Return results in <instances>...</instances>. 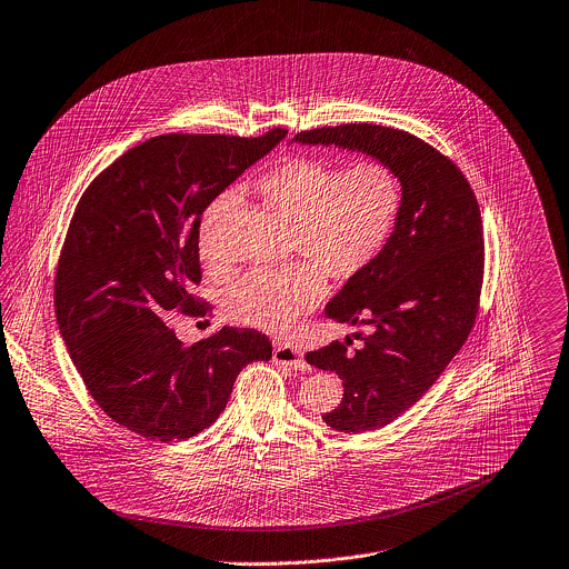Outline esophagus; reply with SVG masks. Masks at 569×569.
Segmentation results:
<instances>
[{"mask_svg": "<svg viewBox=\"0 0 569 569\" xmlns=\"http://www.w3.org/2000/svg\"><path fill=\"white\" fill-rule=\"evenodd\" d=\"M273 360L280 362V365H287V367H291L296 371H309V365L302 360L300 351L296 347H289V345H276Z\"/></svg>", "mask_w": 569, "mask_h": 569, "instance_id": "34e87169", "label": "esophagus"}]
</instances>
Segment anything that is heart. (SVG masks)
I'll return each mask as SVG.
<instances>
[{
	"instance_id": "b5f03b06",
	"label": "heart",
	"mask_w": 569,
	"mask_h": 569,
	"mask_svg": "<svg viewBox=\"0 0 569 569\" xmlns=\"http://www.w3.org/2000/svg\"><path fill=\"white\" fill-rule=\"evenodd\" d=\"M256 196L291 222L289 247L307 260L251 271L227 296V313L240 325L287 331L325 296V273L347 282L369 269L389 244L400 211L402 182L382 160L347 167L318 156H296L253 180ZM236 207L220 193L204 211L200 251L220 269L218 233Z\"/></svg>"
}]
</instances>
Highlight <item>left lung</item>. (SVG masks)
Segmentation results:
<instances>
[{"label":"left lung","instance_id":"left-lung-1","mask_svg":"<svg viewBox=\"0 0 569 569\" xmlns=\"http://www.w3.org/2000/svg\"><path fill=\"white\" fill-rule=\"evenodd\" d=\"M302 144L358 149L402 182V211L378 260L327 305L336 322L369 325L362 345L331 342L307 362L342 378L345 393L322 420L345 433L380 429L416 405L465 345L485 269L482 222L462 171L420 138L378 124L302 131Z\"/></svg>","mask_w":569,"mask_h":569}]
</instances>
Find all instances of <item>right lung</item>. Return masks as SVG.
Returning a JSON list of instances; mask_svg holds the SVG:
<instances>
[{"instance_id":"obj_1","label":"right lung","mask_w":569,"mask_h":569,"mask_svg":"<svg viewBox=\"0 0 569 569\" xmlns=\"http://www.w3.org/2000/svg\"><path fill=\"white\" fill-rule=\"evenodd\" d=\"M284 136H158L82 193L56 271V316L89 393L127 429L187 440L218 420L249 362L271 358L253 329L184 345L169 313L207 316L209 302L191 293L202 213Z\"/></svg>"}]
</instances>
